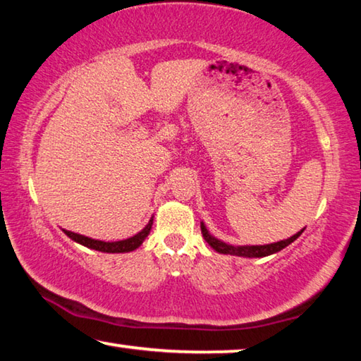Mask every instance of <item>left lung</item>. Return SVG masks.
Segmentation results:
<instances>
[{"mask_svg": "<svg viewBox=\"0 0 361 361\" xmlns=\"http://www.w3.org/2000/svg\"><path fill=\"white\" fill-rule=\"evenodd\" d=\"M200 229H202V235H204L205 242L209 243V245L218 253L232 255V256H243V258H262V256L274 255V253L280 252V250H283L285 247H288L290 243L295 242L298 237L302 234L305 228L296 232L295 235H291L290 239L267 243V245H229V243H226L223 240L216 239V237H213L209 232V229L205 228L204 223H200Z\"/></svg>", "mask_w": 361, "mask_h": 361, "instance_id": "1", "label": "left lung"}]
</instances>
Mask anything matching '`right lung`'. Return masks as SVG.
Instances as JSON below:
<instances>
[{
	"label": "right lung",
	"mask_w": 361,
	"mask_h": 361,
	"mask_svg": "<svg viewBox=\"0 0 361 361\" xmlns=\"http://www.w3.org/2000/svg\"><path fill=\"white\" fill-rule=\"evenodd\" d=\"M151 226H152V216H151V219L148 221V224H146L145 228L138 232V234H135L133 237H129V239L118 240V242L95 240V239H90V237L76 234V232H71V231H66V229H63V232L70 237L71 240L81 243V245L87 247V248L97 250V252H103V253H129V252H133V250H137L140 245H142L143 240L149 234Z\"/></svg>",
	"instance_id": "obj_1"
}]
</instances>
